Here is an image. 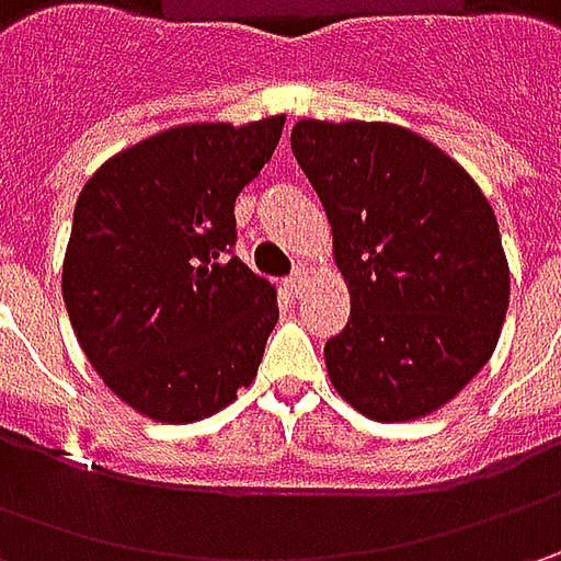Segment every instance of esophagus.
I'll list each match as a JSON object with an SVG mask.
<instances>
[{"label": "esophagus", "mask_w": 561, "mask_h": 561, "mask_svg": "<svg viewBox=\"0 0 561 561\" xmlns=\"http://www.w3.org/2000/svg\"><path fill=\"white\" fill-rule=\"evenodd\" d=\"M306 287H309V271L296 268L290 277H287V290H290L293 296H299V293L306 290Z\"/></svg>", "instance_id": "esophagus-1"}]
</instances>
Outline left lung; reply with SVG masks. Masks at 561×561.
I'll return each instance as SVG.
<instances>
[{"label": "left lung", "mask_w": 561, "mask_h": 561, "mask_svg": "<svg viewBox=\"0 0 561 561\" xmlns=\"http://www.w3.org/2000/svg\"><path fill=\"white\" fill-rule=\"evenodd\" d=\"M293 156L353 296L324 343L336 393L375 421L437 412L493 356L508 309L496 215L462 164L383 121H299Z\"/></svg>", "instance_id": "1"}]
</instances>
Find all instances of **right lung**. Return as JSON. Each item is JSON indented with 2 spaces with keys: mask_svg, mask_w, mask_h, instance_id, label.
I'll list each match as a JSON object with an SVG mask.
<instances>
[{
  "mask_svg": "<svg viewBox=\"0 0 561 561\" xmlns=\"http://www.w3.org/2000/svg\"><path fill=\"white\" fill-rule=\"evenodd\" d=\"M280 130L284 115L171 127L77 196L61 296L90 365L140 415L208 419L259 371L277 293L233 255V203Z\"/></svg>",
  "mask_w": 561,
  "mask_h": 561,
  "instance_id": "1",
  "label": "right lung"
}]
</instances>
